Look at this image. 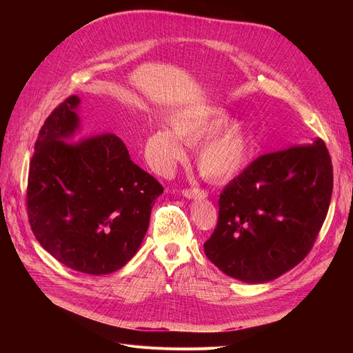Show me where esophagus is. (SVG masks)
<instances>
[{"label":"esophagus","mask_w":353,"mask_h":353,"mask_svg":"<svg viewBox=\"0 0 353 353\" xmlns=\"http://www.w3.org/2000/svg\"><path fill=\"white\" fill-rule=\"evenodd\" d=\"M183 196H185L187 199H205L208 197V193L199 187H193V188H184Z\"/></svg>","instance_id":"obj_1"}]
</instances>
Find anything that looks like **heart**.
<instances>
[{"instance_id": "b5f03b06", "label": "heart", "mask_w": 353, "mask_h": 353, "mask_svg": "<svg viewBox=\"0 0 353 353\" xmlns=\"http://www.w3.org/2000/svg\"><path fill=\"white\" fill-rule=\"evenodd\" d=\"M230 121L227 113L209 108L175 116L172 130L162 126L148 135V162L160 172H168L185 157L181 141L190 145L200 142L196 162L203 176L210 181L237 176L250 163L253 143L241 125H230Z\"/></svg>"}]
</instances>
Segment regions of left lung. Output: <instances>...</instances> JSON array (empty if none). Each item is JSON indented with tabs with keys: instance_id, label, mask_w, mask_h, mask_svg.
<instances>
[{
	"instance_id": "obj_1",
	"label": "left lung",
	"mask_w": 353,
	"mask_h": 353,
	"mask_svg": "<svg viewBox=\"0 0 353 353\" xmlns=\"http://www.w3.org/2000/svg\"><path fill=\"white\" fill-rule=\"evenodd\" d=\"M331 193L333 165L321 138L259 156L223 187L208 259L240 281L276 279L314 248Z\"/></svg>"
}]
</instances>
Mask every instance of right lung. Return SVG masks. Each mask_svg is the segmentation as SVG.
<instances>
[{
  "instance_id": "add662e5",
  "label": "right lung",
  "mask_w": 353,
  "mask_h": 353,
  "mask_svg": "<svg viewBox=\"0 0 353 353\" xmlns=\"http://www.w3.org/2000/svg\"><path fill=\"white\" fill-rule=\"evenodd\" d=\"M78 104L70 95L41 126L26 210L32 232L52 258L83 274H110L140 249L163 187L132 162L116 135L63 141L78 128Z\"/></svg>"
}]
</instances>
